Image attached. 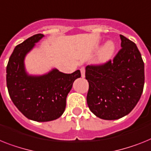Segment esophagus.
Returning a JSON list of instances; mask_svg holds the SVG:
<instances>
[{
	"instance_id": "obj_1",
	"label": "esophagus",
	"mask_w": 151,
	"mask_h": 151,
	"mask_svg": "<svg viewBox=\"0 0 151 151\" xmlns=\"http://www.w3.org/2000/svg\"><path fill=\"white\" fill-rule=\"evenodd\" d=\"M81 73L82 78H84V77H85V68H81Z\"/></svg>"
}]
</instances>
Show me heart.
<instances>
[{
	"label": "heart",
	"mask_w": 151,
	"mask_h": 151,
	"mask_svg": "<svg viewBox=\"0 0 151 151\" xmlns=\"http://www.w3.org/2000/svg\"><path fill=\"white\" fill-rule=\"evenodd\" d=\"M116 50V46L112 41H108L104 44L100 52V60L101 62H106L113 57Z\"/></svg>",
	"instance_id": "heart-1"
}]
</instances>
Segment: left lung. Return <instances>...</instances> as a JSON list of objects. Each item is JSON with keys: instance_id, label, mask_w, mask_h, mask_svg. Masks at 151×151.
Segmentation results:
<instances>
[{"instance_id": "left-lung-1", "label": "left lung", "mask_w": 151, "mask_h": 151, "mask_svg": "<svg viewBox=\"0 0 151 151\" xmlns=\"http://www.w3.org/2000/svg\"><path fill=\"white\" fill-rule=\"evenodd\" d=\"M121 49L113 60L86 67L89 83L87 103L99 118L116 120L128 114L140 100L144 85V64L137 47L120 35Z\"/></svg>"}]
</instances>
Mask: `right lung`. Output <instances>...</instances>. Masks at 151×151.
I'll return each instance as SVG.
<instances>
[{"label": "right lung", "mask_w": 151, "mask_h": 151, "mask_svg": "<svg viewBox=\"0 0 151 151\" xmlns=\"http://www.w3.org/2000/svg\"><path fill=\"white\" fill-rule=\"evenodd\" d=\"M43 37L37 34L15 47L9 58L6 78L11 101L27 118L37 122L54 121L63 114L73 81L81 76L79 70L64 73L54 69L42 76L26 73L25 56Z\"/></svg>", "instance_id": "right-lung-1"}]
</instances>
